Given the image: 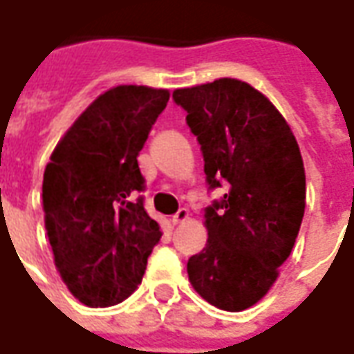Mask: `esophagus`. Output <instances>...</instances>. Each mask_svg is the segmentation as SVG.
<instances>
[{
    "label": "esophagus",
    "instance_id": "1",
    "mask_svg": "<svg viewBox=\"0 0 354 354\" xmlns=\"http://www.w3.org/2000/svg\"><path fill=\"white\" fill-rule=\"evenodd\" d=\"M187 218H189V210H187V208H180L176 214L172 216V223H174V225H178V223H184Z\"/></svg>",
    "mask_w": 354,
    "mask_h": 354
}]
</instances>
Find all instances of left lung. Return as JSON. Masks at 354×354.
<instances>
[{
  "label": "left lung",
  "instance_id": "left-lung-1",
  "mask_svg": "<svg viewBox=\"0 0 354 354\" xmlns=\"http://www.w3.org/2000/svg\"><path fill=\"white\" fill-rule=\"evenodd\" d=\"M210 189L227 192L205 210L207 246L187 261L192 286L223 311L258 304L294 248L305 212V170L286 119L248 83L222 77L176 88Z\"/></svg>",
  "mask_w": 354,
  "mask_h": 354
}]
</instances>
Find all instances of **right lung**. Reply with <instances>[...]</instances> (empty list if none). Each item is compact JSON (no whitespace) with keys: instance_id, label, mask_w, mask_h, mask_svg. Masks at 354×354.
<instances>
[{"instance_id":"add662e5","label":"right lung","mask_w":354,"mask_h":354,"mask_svg":"<svg viewBox=\"0 0 354 354\" xmlns=\"http://www.w3.org/2000/svg\"><path fill=\"white\" fill-rule=\"evenodd\" d=\"M170 93L119 85L68 129L43 174V210L55 266L88 307L121 304L142 282L161 239L147 216L138 153Z\"/></svg>"}]
</instances>
